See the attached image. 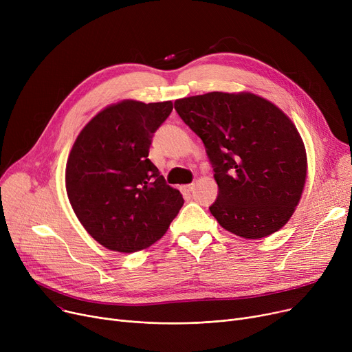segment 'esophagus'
<instances>
[{
  "mask_svg": "<svg viewBox=\"0 0 352 352\" xmlns=\"http://www.w3.org/2000/svg\"><path fill=\"white\" fill-rule=\"evenodd\" d=\"M194 187H195L194 184H188V186H184V187H182V190H184V191H187V192H192V191H194Z\"/></svg>",
  "mask_w": 352,
  "mask_h": 352,
  "instance_id": "1",
  "label": "esophagus"
}]
</instances>
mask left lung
Here are the masks:
<instances>
[{
    "mask_svg": "<svg viewBox=\"0 0 352 352\" xmlns=\"http://www.w3.org/2000/svg\"><path fill=\"white\" fill-rule=\"evenodd\" d=\"M174 107L206 146L218 184L210 211L219 226L250 239L283 228L307 177L304 142L291 120L250 92H208Z\"/></svg>",
    "mask_w": 352,
    "mask_h": 352,
    "instance_id": "left-lung-1",
    "label": "left lung"
}]
</instances>
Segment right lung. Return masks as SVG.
<instances>
[{
  "instance_id": "1",
  "label": "right lung",
  "mask_w": 352,
  "mask_h": 352,
  "mask_svg": "<svg viewBox=\"0 0 352 352\" xmlns=\"http://www.w3.org/2000/svg\"><path fill=\"white\" fill-rule=\"evenodd\" d=\"M173 102L126 100L102 109L74 142L65 186L74 212L108 250L135 252L166 232L184 199L148 158Z\"/></svg>"
}]
</instances>
